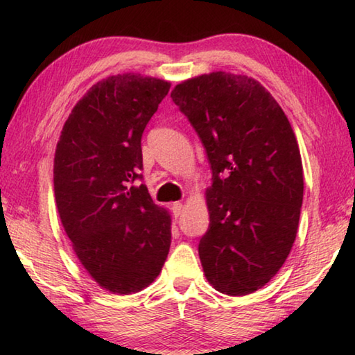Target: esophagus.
<instances>
[{"label":"esophagus","mask_w":355,"mask_h":355,"mask_svg":"<svg viewBox=\"0 0 355 355\" xmlns=\"http://www.w3.org/2000/svg\"><path fill=\"white\" fill-rule=\"evenodd\" d=\"M182 211H183V203L182 202H175L172 205V213H173V216H175V218H178L180 214H182Z\"/></svg>","instance_id":"obj_1"}]
</instances>
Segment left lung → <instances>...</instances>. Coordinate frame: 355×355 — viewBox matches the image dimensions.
<instances>
[{
	"instance_id": "1",
	"label": "left lung",
	"mask_w": 355,
	"mask_h": 355,
	"mask_svg": "<svg viewBox=\"0 0 355 355\" xmlns=\"http://www.w3.org/2000/svg\"><path fill=\"white\" fill-rule=\"evenodd\" d=\"M213 171L209 227L199 243L207 280L228 296L260 290L296 239L304 197L299 146L277 101L254 78L213 71L171 94Z\"/></svg>"
}]
</instances>
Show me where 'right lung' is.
<instances>
[{"mask_svg": "<svg viewBox=\"0 0 355 355\" xmlns=\"http://www.w3.org/2000/svg\"><path fill=\"white\" fill-rule=\"evenodd\" d=\"M171 89L152 76H107L65 120L55 155V197L78 260L114 294L144 290L171 248V214L142 180L141 139Z\"/></svg>", "mask_w": 355, "mask_h": 355, "instance_id": "obj_1", "label": "right lung"}]
</instances>
